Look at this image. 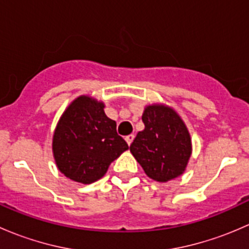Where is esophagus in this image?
Wrapping results in <instances>:
<instances>
[{
	"label": "esophagus",
	"mask_w": 249,
	"mask_h": 249,
	"mask_svg": "<svg viewBox=\"0 0 249 249\" xmlns=\"http://www.w3.org/2000/svg\"><path fill=\"white\" fill-rule=\"evenodd\" d=\"M134 139H135L134 135H127V136L125 137V141H126L127 144L130 145V144H131V143H132V141H134Z\"/></svg>",
	"instance_id": "esophagus-1"
}]
</instances>
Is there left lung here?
Instances as JSON below:
<instances>
[{
	"mask_svg": "<svg viewBox=\"0 0 249 249\" xmlns=\"http://www.w3.org/2000/svg\"><path fill=\"white\" fill-rule=\"evenodd\" d=\"M144 130L137 134L130 152L155 182L166 183L184 173L193 152L187 125L172 107L153 104L142 114Z\"/></svg>",
	"mask_w": 249,
	"mask_h": 249,
	"instance_id": "left-lung-1",
	"label": "left lung"
}]
</instances>
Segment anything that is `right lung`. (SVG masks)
<instances>
[{
  "label": "right lung",
  "mask_w": 249,
  "mask_h": 249,
  "mask_svg": "<svg viewBox=\"0 0 249 249\" xmlns=\"http://www.w3.org/2000/svg\"><path fill=\"white\" fill-rule=\"evenodd\" d=\"M104 108L102 101L80 95L66 107L54 130L52 149L56 167L77 183L99 180L110 162L129 149L117 134V123Z\"/></svg>",
  "instance_id": "right-lung-1"
}]
</instances>
